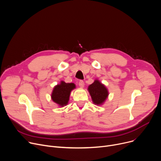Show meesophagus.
<instances>
[{"label": "esophagus", "instance_id": "34e87169", "mask_svg": "<svg viewBox=\"0 0 161 161\" xmlns=\"http://www.w3.org/2000/svg\"><path fill=\"white\" fill-rule=\"evenodd\" d=\"M79 85L80 88H84V82L82 80H80L79 82Z\"/></svg>", "mask_w": 161, "mask_h": 161}]
</instances>
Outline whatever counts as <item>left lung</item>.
I'll list each match as a JSON object with an SVG mask.
<instances>
[{"mask_svg": "<svg viewBox=\"0 0 161 161\" xmlns=\"http://www.w3.org/2000/svg\"><path fill=\"white\" fill-rule=\"evenodd\" d=\"M88 90L91 95L92 102L95 105H103L109 95L108 88L98 79H95L88 86Z\"/></svg>", "mask_w": 161, "mask_h": 161, "instance_id": "obj_1", "label": "left lung"}]
</instances>
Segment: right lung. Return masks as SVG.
I'll list each match as a JSON object with an SVG mask.
<instances>
[{"label": "right lung", "mask_w": 161, "mask_h": 161, "mask_svg": "<svg viewBox=\"0 0 161 161\" xmlns=\"http://www.w3.org/2000/svg\"><path fill=\"white\" fill-rule=\"evenodd\" d=\"M76 88L74 83H66L61 80L59 84L55 86L51 94L52 100L60 108L68 104L71 91Z\"/></svg>", "instance_id": "1"}]
</instances>
